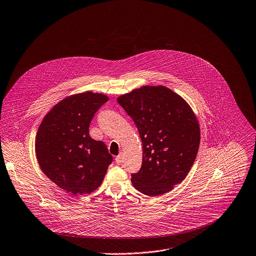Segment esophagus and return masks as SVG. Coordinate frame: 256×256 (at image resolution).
Wrapping results in <instances>:
<instances>
[{
    "instance_id": "esophagus-1",
    "label": "esophagus",
    "mask_w": 256,
    "mask_h": 256,
    "mask_svg": "<svg viewBox=\"0 0 256 256\" xmlns=\"http://www.w3.org/2000/svg\"><path fill=\"white\" fill-rule=\"evenodd\" d=\"M115 161H116V163H117V164H120V163L122 162V154H120V155L116 156V158H115Z\"/></svg>"
}]
</instances>
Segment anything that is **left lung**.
Segmentation results:
<instances>
[{"label": "left lung", "mask_w": 256, "mask_h": 256, "mask_svg": "<svg viewBox=\"0 0 256 256\" xmlns=\"http://www.w3.org/2000/svg\"><path fill=\"white\" fill-rule=\"evenodd\" d=\"M133 119L142 141V166L131 174L141 193L169 192L190 171L200 143V128L190 106L163 86H143L117 99Z\"/></svg>", "instance_id": "obj_1"}]
</instances>
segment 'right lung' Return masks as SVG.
Here are the masks:
<instances>
[{
	"label": "right lung",
	"instance_id": "right-lung-1",
	"mask_svg": "<svg viewBox=\"0 0 256 256\" xmlns=\"http://www.w3.org/2000/svg\"><path fill=\"white\" fill-rule=\"evenodd\" d=\"M108 97L86 92L70 96L45 116L36 136V155L45 175L72 194H88L102 183L113 157L91 138L90 123Z\"/></svg>",
	"mask_w": 256,
	"mask_h": 256
}]
</instances>
